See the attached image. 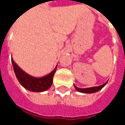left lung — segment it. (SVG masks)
<instances>
[{"label": "left lung", "instance_id": "left-lung-1", "mask_svg": "<svg viewBox=\"0 0 125 125\" xmlns=\"http://www.w3.org/2000/svg\"><path fill=\"white\" fill-rule=\"evenodd\" d=\"M108 81H107L105 83H104L103 84H102V85H100V86H98V87H95L93 89H92V91H87V89H80V88H78L76 86H75L74 85V87H75V88H76V89L78 91V92H81V93H89V94H90V93H95V92H98L99 90H100L102 88H103L105 85H106V84L107 83Z\"/></svg>", "mask_w": 125, "mask_h": 125}]
</instances>
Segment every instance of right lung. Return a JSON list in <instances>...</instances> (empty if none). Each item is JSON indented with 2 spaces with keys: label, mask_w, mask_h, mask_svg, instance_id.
Instances as JSON below:
<instances>
[{
  "label": "right lung",
  "mask_w": 125,
  "mask_h": 125,
  "mask_svg": "<svg viewBox=\"0 0 125 125\" xmlns=\"http://www.w3.org/2000/svg\"><path fill=\"white\" fill-rule=\"evenodd\" d=\"M11 63L13 64L14 72L16 76V78L19 81V83L21 84L22 87L25 88L26 89L31 91V92H44L49 89L53 83V77L56 71L57 66L56 68L53 70L49 75L45 76L43 78H36L32 76H29L27 73L24 72L18 66L16 63L11 58ZM21 75V78H20V75ZM22 78L25 79L22 80ZM45 84V85H43Z\"/></svg>",
  "instance_id": "obj_1"
}]
</instances>
